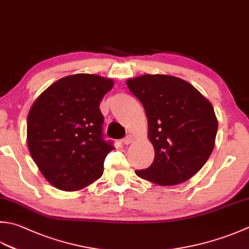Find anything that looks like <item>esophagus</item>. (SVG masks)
I'll return each instance as SVG.
<instances>
[{
	"mask_svg": "<svg viewBox=\"0 0 249 249\" xmlns=\"http://www.w3.org/2000/svg\"><path fill=\"white\" fill-rule=\"evenodd\" d=\"M133 136H131V135H127V136H126V137L123 139V143L124 144H129V143H131V142H133Z\"/></svg>",
	"mask_w": 249,
	"mask_h": 249,
	"instance_id": "34e87169",
	"label": "esophagus"
}]
</instances>
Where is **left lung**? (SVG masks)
I'll list each match as a JSON object with an SVG mask.
<instances>
[{
  "mask_svg": "<svg viewBox=\"0 0 249 249\" xmlns=\"http://www.w3.org/2000/svg\"><path fill=\"white\" fill-rule=\"evenodd\" d=\"M148 118L153 163L136 170L140 178L175 186L194 176L215 147L218 122L205 97L188 82L164 74H145L127 82Z\"/></svg>",
  "mask_w": 249,
  "mask_h": 249,
  "instance_id": "8db88e82",
  "label": "left lung"
}]
</instances>
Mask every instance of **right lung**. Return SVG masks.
<instances>
[{
    "mask_svg": "<svg viewBox=\"0 0 249 249\" xmlns=\"http://www.w3.org/2000/svg\"><path fill=\"white\" fill-rule=\"evenodd\" d=\"M113 82L95 74L58 80L31 107L28 147L43 176L63 191H77L101 177L113 141L104 137L99 105Z\"/></svg>",
    "mask_w": 249,
    "mask_h": 249,
    "instance_id": "right-lung-1",
    "label": "right lung"
}]
</instances>
